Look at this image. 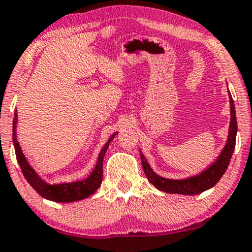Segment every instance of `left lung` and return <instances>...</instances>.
Wrapping results in <instances>:
<instances>
[{
  "instance_id": "8db88e82",
  "label": "left lung",
  "mask_w": 252,
  "mask_h": 252,
  "mask_svg": "<svg viewBox=\"0 0 252 252\" xmlns=\"http://www.w3.org/2000/svg\"><path fill=\"white\" fill-rule=\"evenodd\" d=\"M229 96V110H231V122H229L228 137L226 141V145L223 147L220 156L217 158L214 162H212L206 170L196 176L188 177L184 179H171L159 176L158 173L152 170L151 165L148 164L147 159L141 153V162H142L143 171L147 179L151 182L157 189L161 190L167 193H179V195H197L206 190L214 187L223 173L227 170L229 160L233 154L234 147H236V136H237V118L236 109H234L233 99L228 91Z\"/></svg>"
}]
</instances>
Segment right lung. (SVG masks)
<instances>
[{
	"label": "right lung",
	"instance_id": "obj_1",
	"mask_svg": "<svg viewBox=\"0 0 252 252\" xmlns=\"http://www.w3.org/2000/svg\"><path fill=\"white\" fill-rule=\"evenodd\" d=\"M16 123H18V115L14 116L13 121V143L14 148H15V156L18 160L19 165H20L21 171H23L25 178L29 182L30 185H32L33 189L35 190L41 197L46 198L49 201H54V202H62L69 203L75 202V201L84 200V198L90 197L92 193L95 192V190L100 187L101 181H103V159L106 153L107 148H109L110 142L113 140V137L118 134L115 132L110 136L107 142L105 143L104 147L101 148L100 153L98 156V160L92 172L88 175L87 178L81 179V181L70 182V183H57V184H50L48 182L44 181L41 177L34 171L30 162L27 161L26 157L24 156L23 149H21L19 141L16 139Z\"/></svg>",
	"mask_w": 252,
	"mask_h": 252
}]
</instances>
